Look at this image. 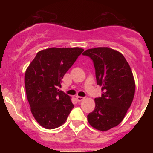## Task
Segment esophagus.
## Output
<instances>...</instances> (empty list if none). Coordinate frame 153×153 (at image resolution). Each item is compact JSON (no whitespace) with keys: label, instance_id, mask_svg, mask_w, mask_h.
<instances>
[{"label":"esophagus","instance_id":"34e87169","mask_svg":"<svg viewBox=\"0 0 153 153\" xmlns=\"http://www.w3.org/2000/svg\"><path fill=\"white\" fill-rule=\"evenodd\" d=\"M84 99L85 97H79V96L76 97V100L78 101V102H81V101H82Z\"/></svg>","mask_w":153,"mask_h":153}]
</instances>
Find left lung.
I'll use <instances>...</instances> for the list:
<instances>
[{
  "instance_id": "1",
  "label": "left lung",
  "mask_w": 153,
  "mask_h": 153,
  "mask_svg": "<svg viewBox=\"0 0 153 153\" xmlns=\"http://www.w3.org/2000/svg\"><path fill=\"white\" fill-rule=\"evenodd\" d=\"M83 55L94 62L97 84L102 86V97L94 99L95 108L87 116L89 124L105 131L117 126L124 118L135 91L129 65L123 54L111 48L86 50Z\"/></svg>"
}]
</instances>
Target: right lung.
Wrapping results in <instances>:
<instances>
[{"instance_id": "obj_1", "label": "right lung", "mask_w": 153, "mask_h": 153, "mask_svg": "<svg viewBox=\"0 0 153 153\" xmlns=\"http://www.w3.org/2000/svg\"><path fill=\"white\" fill-rule=\"evenodd\" d=\"M84 50L51 48L39 51L25 72V84L30 111L42 127L63 124L74 105L71 97L57 88L62 79Z\"/></svg>"}]
</instances>
